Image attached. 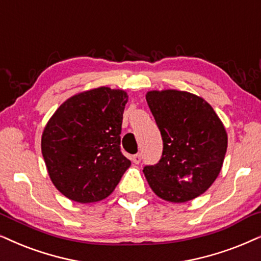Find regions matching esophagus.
Instances as JSON below:
<instances>
[{
    "label": "esophagus",
    "instance_id": "34e87169",
    "mask_svg": "<svg viewBox=\"0 0 261 261\" xmlns=\"http://www.w3.org/2000/svg\"><path fill=\"white\" fill-rule=\"evenodd\" d=\"M132 161H133V163L139 164V163H140V161H141V155L139 153L132 155Z\"/></svg>",
    "mask_w": 261,
    "mask_h": 261
}]
</instances>
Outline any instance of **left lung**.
I'll return each mask as SVG.
<instances>
[{"instance_id":"8db88e82","label":"left lung","mask_w":261,"mask_h":261,"mask_svg":"<svg viewBox=\"0 0 261 261\" xmlns=\"http://www.w3.org/2000/svg\"><path fill=\"white\" fill-rule=\"evenodd\" d=\"M146 100L163 139V153L144 168L157 197L193 200L211 187L224 162L228 135L213 108L186 91H148Z\"/></svg>"}]
</instances>
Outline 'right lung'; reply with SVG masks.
I'll list each match as a JSON object with an SVG mask.
<instances>
[{
  "label": "right lung",
  "instance_id": "obj_1",
  "mask_svg": "<svg viewBox=\"0 0 261 261\" xmlns=\"http://www.w3.org/2000/svg\"><path fill=\"white\" fill-rule=\"evenodd\" d=\"M127 101L126 91L101 86L74 94L50 117L42 154L64 197L80 204L103 200L130 167L120 148Z\"/></svg>",
  "mask_w": 261,
  "mask_h": 261
}]
</instances>
